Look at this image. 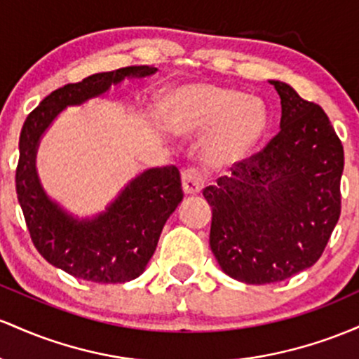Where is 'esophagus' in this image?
<instances>
[{
	"label": "esophagus",
	"instance_id": "obj_1",
	"mask_svg": "<svg viewBox=\"0 0 359 359\" xmlns=\"http://www.w3.org/2000/svg\"><path fill=\"white\" fill-rule=\"evenodd\" d=\"M181 183H183V190L187 195H196L203 188L205 178L198 169L190 168L181 172Z\"/></svg>",
	"mask_w": 359,
	"mask_h": 359
}]
</instances>
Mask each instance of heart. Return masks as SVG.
Returning <instances> with one entry per match:
<instances>
[{
  "mask_svg": "<svg viewBox=\"0 0 359 359\" xmlns=\"http://www.w3.org/2000/svg\"><path fill=\"white\" fill-rule=\"evenodd\" d=\"M171 126L181 134L208 130L203 159L213 168L243 161L259 142L268 127L264 103L233 88L195 83L169 93Z\"/></svg>",
  "mask_w": 359,
  "mask_h": 359,
  "instance_id": "heart-1",
  "label": "heart"
}]
</instances>
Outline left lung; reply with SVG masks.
I'll return each mask as SVG.
<instances>
[{
    "label": "left lung",
    "instance_id": "1",
    "mask_svg": "<svg viewBox=\"0 0 359 359\" xmlns=\"http://www.w3.org/2000/svg\"><path fill=\"white\" fill-rule=\"evenodd\" d=\"M269 83L281 100L280 132L203 190L213 256L249 285L283 281L316 264L341 215L344 151L329 116L290 84Z\"/></svg>",
    "mask_w": 359,
    "mask_h": 359
}]
</instances>
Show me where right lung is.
I'll list each match as a JSON object with an SVG mask.
<instances>
[{
    "label": "right lung",
    "instance_id": "add662e5",
    "mask_svg": "<svg viewBox=\"0 0 359 359\" xmlns=\"http://www.w3.org/2000/svg\"><path fill=\"white\" fill-rule=\"evenodd\" d=\"M152 66L98 72L49 96L27 116L20 134L17 195L32 243L43 259L69 275L95 283H126L142 275L161 231L183 200L176 166L144 171L120 191L107 210L78 219L50 200L40 184L35 158L40 137L64 108L96 98L127 78H146Z\"/></svg>",
    "mask_w": 359,
    "mask_h": 359
}]
</instances>
